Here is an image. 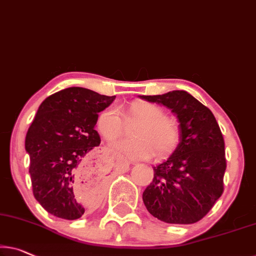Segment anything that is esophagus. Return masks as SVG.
I'll list each match as a JSON object with an SVG mask.
<instances>
[{
    "label": "esophagus",
    "instance_id": "esophagus-1",
    "mask_svg": "<svg viewBox=\"0 0 256 256\" xmlns=\"http://www.w3.org/2000/svg\"><path fill=\"white\" fill-rule=\"evenodd\" d=\"M118 164H120V165H124V166H128L127 164H124V162H121V159H120L119 157H118Z\"/></svg>",
    "mask_w": 256,
    "mask_h": 256
}]
</instances>
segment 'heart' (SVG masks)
Listing matches in <instances>:
<instances>
[{"instance_id": "obj_1", "label": "heart", "mask_w": 256, "mask_h": 256, "mask_svg": "<svg viewBox=\"0 0 256 256\" xmlns=\"http://www.w3.org/2000/svg\"><path fill=\"white\" fill-rule=\"evenodd\" d=\"M125 121H123V119ZM138 124L132 136L135 140H120L110 143V149L122 158L138 160L154 154L166 156L176 149L180 138L179 127L164 110L154 104L135 102L124 110V118L119 108L108 106L97 119V129L107 140H113L124 132L126 124Z\"/></svg>"}]
</instances>
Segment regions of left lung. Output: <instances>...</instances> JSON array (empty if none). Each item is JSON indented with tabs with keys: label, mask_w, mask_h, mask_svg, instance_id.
<instances>
[{
	"label": "left lung",
	"mask_w": 256,
	"mask_h": 256,
	"mask_svg": "<svg viewBox=\"0 0 256 256\" xmlns=\"http://www.w3.org/2000/svg\"><path fill=\"white\" fill-rule=\"evenodd\" d=\"M140 98L172 110L180 124V142L166 160L154 166L144 204L165 223H196L224 192L226 159L220 126L208 107L186 91Z\"/></svg>",
	"instance_id": "left-lung-1"
}]
</instances>
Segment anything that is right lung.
<instances>
[{"instance_id":"right-lung-1","label":"right lung","mask_w":256,"mask_h":256,"mask_svg":"<svg viewBox=\"0 0 256 256\" xmlns=\"http://www.w3.org/2000/svg\"><path fill=\"white\" fill-rule=\"evenodd\" d=\"M116 96L68 88L39 106L25 137L33 195L47 212L74 220L91 210L100 194L102 176L92 149L99 146L98 113Z\"/></svg>"}]
</instances>
